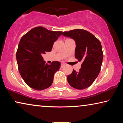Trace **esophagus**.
Segmentation results:
<instances>
[{
	"label": "esophagus",
	"mask_w": 123,
	"mask_h": 123,
	"mask_svg": "<svg viewBox=\"0 0 123 123\" xmlns=\"http://www.w3.org/2000/svg\"><path fill=\"white\" fill-rule=\"evenodd\" d=\"M65 64H64V63H61V67L62 68H63V67H64V66H65Z\"/></svg>",
	"instance_id": "obj_1"
}]
</instances>
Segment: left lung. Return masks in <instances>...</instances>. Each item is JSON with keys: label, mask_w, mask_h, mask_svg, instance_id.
I'll return each instance as SVG.
<instances>
[{"label": "left lung", "mask_w": 123, "mask_h": 123, "mask_svg": "<svg viewBox=\"0 0 123 123\" xmlns=\"http://www.w3.org/2000/svg\"><path fill=\"white\" fill-rule=\"evenodd\" d=\"M63 35L74 40L75 58L82 62L78 72L73 70L68 75V83L78 90L86 88L93 83L100 72L103 59L100 41L92 33L81 29L63 32Z\"/></svg>", "instance_id": "left-lung-1"}]
</instances>
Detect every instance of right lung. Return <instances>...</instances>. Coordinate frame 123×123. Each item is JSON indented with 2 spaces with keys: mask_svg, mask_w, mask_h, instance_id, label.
I'll return each instance as SVG.
<instances>
[{
  "mask_svg": "<svg viewBox=\"0 0 123 123\" xmlns=\"http://www.w3.org/2000/svg\"><path fill=\"white\" fill-rule=\"evenodd\" d=\"M61 31H51L43 27L33 28L20 40L16 53L18 70L26 83L35 90L51 86L54 74L60 63H45L42 55L51 51L54 43L61 36Z\"/></svg>",
  "mask_w": 123,
  "mask_h": 123,
  "instance_id": "obj_1",
  "label": "right lung"
}]
</instances>
